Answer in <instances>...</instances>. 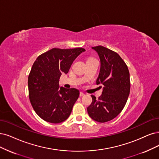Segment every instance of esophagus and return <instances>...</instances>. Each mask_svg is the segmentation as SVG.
<instances>
[{"mask_svg": "<svg viewBox=\"0 0 159 159\" xmlns=\"http://www.w3.org/2000/svg\"><path fill=\"white\" fill-rule=\"evenodd\" d=\"M85 94H84V93L83 92H80V97H83V96H84Z\"/></svg>", "mask_w": 159, "mask_h": 159, "instance_id": "esophagus-1", "label": "esophagus"}]
</instances>
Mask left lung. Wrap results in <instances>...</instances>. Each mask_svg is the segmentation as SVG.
<instances>
[{"label":"left lung","mask_w":159,"mask_h":159,"mask_svg":"<svg viewBox=\"0 0 159 159\" xmlns=\"http://www.w3.org/2000/svg\"><path fill=\"white\" fill-rule=\"evenodd\" d=\"M92 49L100 58V71L96 84H103V92L98 99L91 96L92 102L87 111L93 120L105 122L115 119L125 106L130 90V73L127 65L116 52L102 46Z\"/></svg>","instance_id":"8db88e82"}]
</instances>
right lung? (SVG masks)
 <instances>
[{"label": "right lung", "mask_w": 159, "mask_h": 159, "mask_svg": "<svg viewBox=\"0 0 159 159\" xmlns=\"http://www.w3.org/2000/svg\"><path fill=\"white\" fill-rule=\"evenodd\" d=\"M84 51L83 48H54L40 54L34 62L28 76L29 97L35 113L44 120L56 124L69 116L79 91L63 87L59 90V80Z\"/></svg>", "instance_id": "1"}]
</instances>
